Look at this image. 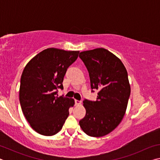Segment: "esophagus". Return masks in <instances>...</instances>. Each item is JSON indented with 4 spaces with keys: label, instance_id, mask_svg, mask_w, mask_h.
<instances>
[{
    "label": "esophagus",
    "instance_id": "1",
    "mask_svg": "<svg viewBox=\"0 0 160 160\" xmlns=\"http://www.w3.org/2000/svg\"><path fill=\"white\" fill-rule=\"evenodd\" d=\"M75 105H80V104H81V103H82V102L79 101V100H75Z\"/></svg>",
    "mask_w": 160,
    "mask_h": 160
}]
</instances>
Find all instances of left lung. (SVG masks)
Listing matches in <instances>:
<instances>
[{"label": "left lung", "instance_id": "obj_1", "mask_svg": "<svg viewBox=\"0 0 160 160\" xmlns=\"http://www.w3.org/2000/svg\"><path fill=\"white\" fill-rule=\"evenodd\" d=\"M79 57L88 70L92 90H99L96 101H83L86 114L79 124L90 136H104L125 115L131 94L128 72L120 59L105 48L82 51Z\"/></svg>", "mask_w": 160, "mask_h": 160}]
</instances>
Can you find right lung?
<instances>
[{
    "instance_id": "obj_1",
    "label": "right lung",
    "mask_w": 160,
    "mask_h": 160,
    "mask_svg": "<svg viewBox=\"0 0 160 160\" xmlns=\"http://www.w3.org/2000/svg\"><path fill=\"white\" fill-rule=\"evenodd\" d=\"M78 51L47 48L26 65L20 80V102L27 121L38 133L51 136L61 131L74 99L58 97L66 70Z\"/></svg>"
}]
</instances>
